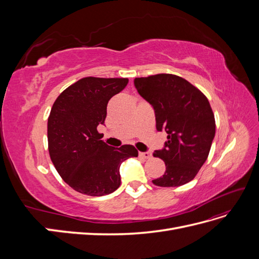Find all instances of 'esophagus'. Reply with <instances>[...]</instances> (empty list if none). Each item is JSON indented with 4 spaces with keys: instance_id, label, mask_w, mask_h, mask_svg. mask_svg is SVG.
Segmentation results:
<instances>
[{
    "instance_id": "34e87169",
    "label": "esophagus",
    "mask_w": 259,
    "mask_h": 259,
    "mask_svg": "<svg viewBox=\"0 0 259 259\" xmlns=\"http://www.w3.org/2000/svg\"><path fill=\"white\" fill-rule=\"evenodd\" d=\"M139 155L144 159H151L152 158V152L146 151V152H139Z\"/></svg>"
}]
</instances>
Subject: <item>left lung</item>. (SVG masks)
Returning <instances> with one entry per match:
<instances>
[{
    "label": "left lung",
    "mask_w": 259,
    "mask_h": 259,
    "mask_svg": "<svg viewBox=\"0 0 259 259\" xmlns=\"http://www.w3.org/2000/svg\"><path fill=\"white\" fill-rule=\"evenodd\" d=\"M134 85L152 106L156 130L167 134L164 148L153 153L165 162L166 170L152 183L178 187L191 182L206 161L215 137V117L206 96L175 74L136 77Z\"/></svg>",
    "instance_id": "obj_1"
}]
</instances>
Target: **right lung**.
<instances>
[{"label":"right lung","instance_id":"add662e5","mask_svg":"<svg viewBox=\"0 0 259 259\" xmlns=\"http://www.w3.org/2000/svg\"><path fill=\"white\" fill-rule=\"evenodd\" d=\"M124 77H83L55 100L48 121L51 160L58 174L75 191L101 197L121 185L120 165L138 156L132 145L120 148L100 140L110 98L125 89Z\"/></svg>","mask_w":259,"mask_h":259}]
</instances>
